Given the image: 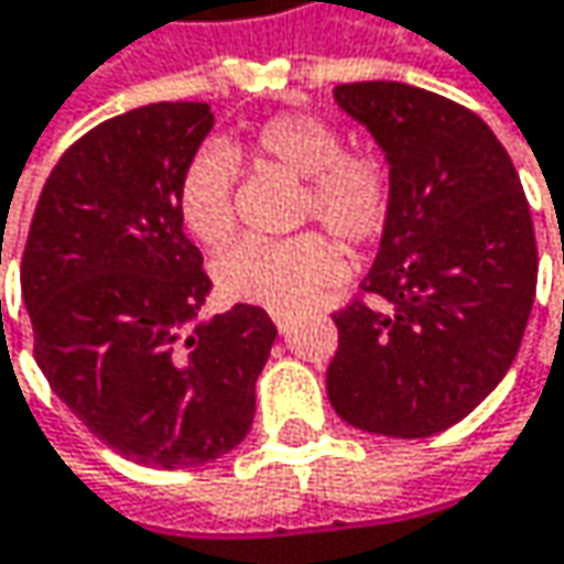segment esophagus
I'll list each match as a JSON object with an SVG mask.
<instances>
[{"label":"esophagus","instance_id":"34e87169","mask_svg":"<svg viewBox=\"0 0 564 564\" xmlns=\"http://www.w3.org/2000/svg\"><path fill=\"white\" fill-rule=\"evenodd\" d=\"M271 319H274V326H278L283 335L290 333V326H293V316H290V313H271Z\"/></svg>","mask_w":564,"mask_h":564}]
</instances>
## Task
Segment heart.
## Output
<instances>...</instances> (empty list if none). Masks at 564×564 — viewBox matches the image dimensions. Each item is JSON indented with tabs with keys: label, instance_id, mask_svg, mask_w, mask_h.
I'll list each match as a JSON object with an SVG mask.
<instances>
[{
	"label": "heart",
	"instance_id": "heart-1",
	"mask_svg": "<svg viewBox=\"0 0 564 564\" xmlns=\"http://www.w3.org/2000/svg\"><path fill=\"white\" fill-rule=\"evenodd\" d=\"M261 164L303 180L300 216L319 219L348 245H368L387 226L393 183L375 151H341L338 131L303 112L261 122L248 138ZM235 164L219 144L199 148L180 174L177 206L183 226L203 245H219L235 229L231 213ZM345 271L341 248L326 231L293 238H241L216 258V286L231 303L293 313L316 300Z\"/></svg>",
	"mask_w": 564,
	"mask_h": 564
}]
</instances>
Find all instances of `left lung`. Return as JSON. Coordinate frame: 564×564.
I'll return each mask as SVG.
<instances>
[{
    "label": "left lung",
    "instance_id": "1",
    "mask_svg": "<svg viewBox=\"0 0 564 564\" xmlns=\"http://www.w3.org/2000/svg\"><path fill=\"white\" fill-rule=\"evenodd\" d=\"M341 112L390 167L371 303L335 313V413L365 433L426 438L465 420L513 365L536 296V235L517 167L471 109L393 79L341 83Z\"/></svg>",
    "mask_w": 564,
    "mask_h": 564
}]
</instances>
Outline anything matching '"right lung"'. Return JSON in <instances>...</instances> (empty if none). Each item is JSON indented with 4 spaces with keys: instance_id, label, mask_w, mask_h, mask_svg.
I'll use <instances>...</instances> for the list:
<instances>
[{
    "instance_id": "obj_1",
    "label": "right lung",
    "mask_w": 564,
    "mask_h": 564,
    "mask_svg": "<svg viewBox=\"0 0 564 564\" xmlns=\"http://www.w3.org/2000/svg\"><path fill=\"white\" fill-rule=\"evenodd\" d=\"M213 122L206 102H154L86 131L44 183L22 258L51 390L109 448L164 471L248 435L278 338L248 303L199 319L213 281L177 189Z\"/></svg>"
}]
</instances>
